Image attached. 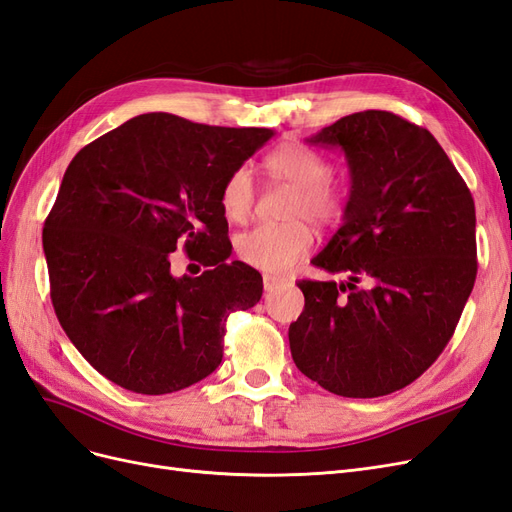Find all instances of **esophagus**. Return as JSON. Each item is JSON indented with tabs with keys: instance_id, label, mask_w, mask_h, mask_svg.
Returning <instances> with one entry per match:
<instances>
[{
	"instance_id": "esophagus-1",
	"label": "esophagus",
	"mask_w": 512,
	"mask_h": 512,
	"mask_svg": "<svg viewBox=\"0 0 512 512\" xmlns=\"http://www.w3.org/2000/svg\"><path fill=\"white\" fill-rule=\"evenodd\" d=\"M285 283H287V278H283V276H272V274L263 276V289H266V291H274Z\"/></svg>"
}]
</instances>
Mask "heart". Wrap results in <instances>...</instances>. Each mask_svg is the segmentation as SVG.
<instances>
[{"instance_id":"heart-1","label":"heart","mask_w":512,"mask_h":512,"mask_svg":"<svg viewBox=\"0 0 512 512\" xmlns=\"http://www.w3.org/2000/svg\"><path fill=\"white\" fill-rule=\"evenodd\" d=\"M263 170L274 180L293 189L289 217L285 225H257L244 232L236 249L249 266L280 274L293 268L312 249L315 225H332L344 210V189L329 176V161L300 142H283L263 159ZM255 202L253 178L246 168H238L227 176L221 187L223 214L234 223L249 219Z\"/></svg>"}]
</instances>
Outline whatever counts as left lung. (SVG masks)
<instances>
[{"instance_id":"obj_1","label":"left lung","mask_w":512,"mask_h":512,"mask_svg":"<svg viewBox=\"0 0 512 512\" xmlns=\"http://www.w3.org/2000/svg\"><path fill=\"white\" fill-rule=\"evenodd\" d=\"M306 142L340 148L351 191L338 232L300 280L295 366L344 398L410 385L451 340L476 278L474 200L430 131L393 112H355Z\"/></svg>"}]
</instances>
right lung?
I'll return each instance as SVG.
<instances>
[{
	"label": "right lung",
	"mask_w": 512,
	"mask_h": 512,
	"mask_svg": "<svg viewBox=\"0 0 512 512\" xmlns=\"http://www.w3.org/2000/svg\"><path fill=\"white\" fill-rule=\"evenodd\" d=\"M274 136L148 112L87 144L44 223L51 300L72 344L108 381L163 395L219 368L229 312L261 300V274L229 263L227 176ZM183 241L204 262L174 277Z\"/></svg>",
	"instance_id": "add662e5"
}]
</instances>
